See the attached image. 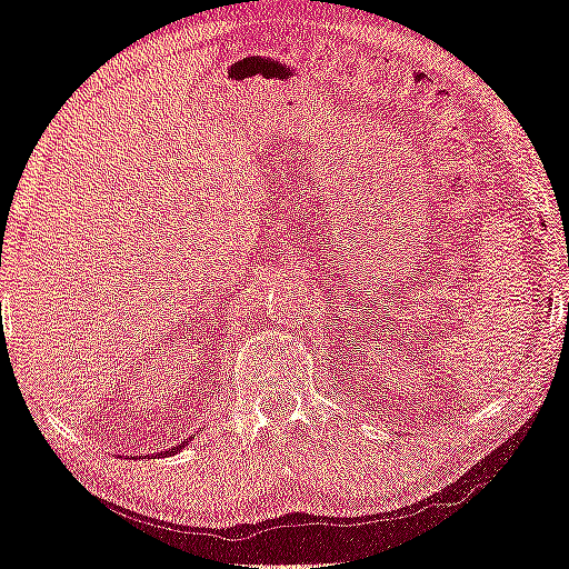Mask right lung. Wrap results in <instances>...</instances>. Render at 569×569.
I'll list each match as a JSON object with an SVG mask.
<instances>
[{"mask_svg":"<svg viewBox=\"0 0 569 569\" xmlns=\"http://www.w3.org/2000/svg\"><path fill=\"white\" fill-rule=\"evenodd\" d=\"M186 442H181V445H178V447H171V449H168V452H181V447H183ZM160 455H163V452H160Z\"/></svg>","mask_w":569,"mask_h":569,"instance_id":"add662e5","label":"right lung"}]
</instances>
